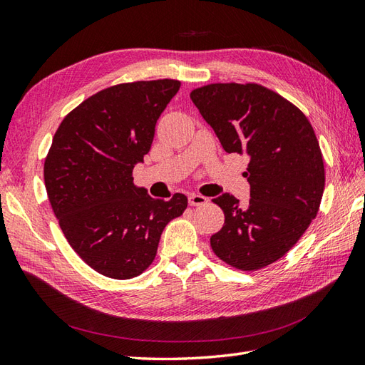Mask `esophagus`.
<instances>
[{
    "label": "esophagus",
    "mask_w": 365,
    "mask_h": 365,
    "mask_svg": "<svg viewBox=\"0 0 365 365\" xmlns=\"http://www.w3.org/2000/svg\"><path fill=\"white\" fill-rule=\"evenodd\" d=\"M188 202H190L191 207H202V205L208 202V199L205 197V195H200V194H190Z\"/></svg>",
    "instance_id": "obj_1"
}]
</instances>
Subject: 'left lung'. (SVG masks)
<instances>
[{
    "mask_svg": "<svg viewBox=\"0 0 365 365\" xmlns=\"http://www.w3.org/2000/svg\"><path fill=\"white\" fill-rule=\"evenodd\" d=\"M191 100L227 153L248 157L250 202L212 199L225 223L210 242L228 265L253 272L285 256L316 217L325 171L310 121L279 93L255 83H214Z\"/></svg>",
    "mask_w": 365,
    "mask_h": 365,
    "instance_id": "8db88e82",
    "label": "left lung"
}]
</instances>
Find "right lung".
Returning <instances> with one entry per match:
<instances>
[{"mask_svg": "<svg viewBox=\"0 0 365 365\" xmlns=\"http://www.w3.org/2000/svg\"><path fill=\"white\" fill-rule=\"evenodd\" d=\"M180 89L177 80L135 81L103 89L64 117L44 162V185L73 251L112 279H130L153 264L168 222L188 199H153L133 183L151 149L157 120Z\"/></svg>", "mask_w": 365, "mask_h": 365, "instance_id": "obj_1", "label": "right lung"}]
</instances>
